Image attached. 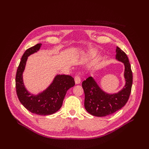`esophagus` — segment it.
Instances as JSON below:
<instances>
[{
  "label": "esophagus",
  "instance_id": "obj_1",
  "mask_svg": "<svg viewBox=\"0 0 149 149\" xmlns=\"http://www.w3.org/2000/svg\"><path fill=\"white\" fill-rule=\"evenodd\" d=\"M74 81L76 84H79L81 82V78L78 74H76L74 76Z\"/></svg>",
  "mask_w": 149,
  "mask_h": 149
}]
</instances>
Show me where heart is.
<instances>
[{
    "label": "heart",
    "instance_id": "heart-1",
    "mask_svg": "<svg viewBox=\"0 0 149 149\" xmlns=\"http://www.w3.org/2000/svg\"><path fill=\"white\" fill-rule=\"evenodd\" d=\"M96 53L94 52H90L88 54V56L90 58L94 57V56H96Z\"/></svg>",
    "mask_w": 149,
    "mask_h": 149
}]
</instances>
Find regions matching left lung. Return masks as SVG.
<instances>
[{"mask_svg": "<svg viewBox=\"0 0 149 149\" xmlns=\"http://www.w3.org/2000/svg\"><path fill=\"white\" fill-rule=\"evenodd\" d=\"M116 59L123 63L125 66V84L118 93L104 92L91 76L82 83L85 95L84 107L93 116L104 117L113 114L124 107L129 100L132 85V72L127 55L118 47L116 48Z\"/></svg>", "mask_w": 149, "mask_h": 149, "instance_id": "obj_1", "label": "left lung"}]
</instances>
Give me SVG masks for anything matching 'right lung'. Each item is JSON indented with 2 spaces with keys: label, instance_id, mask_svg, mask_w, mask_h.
<instances>
[{
  "label": "right lung",
  "instance_id": "1",
  "mask_svg": "<svg viewBox=\"0 0 149 149\" xmlns=\"http://www.w3.org/2000/svg\"><path fill=\"white\" fill-rule=\"evenodd\" d=\"M42 43L26 49L22 56L17 68L15 77V87L18 98L26 109L31 113L41 116L51 115L59 110L63 104L66 93L73 87L75 83L70 75L57 74L52 83L37 95L30 93L25 88L23 81V73L28 56L37 52Z\"/></svg>",
  "mask_w": 149,
  "mask_h": 149
}]
</instances>
